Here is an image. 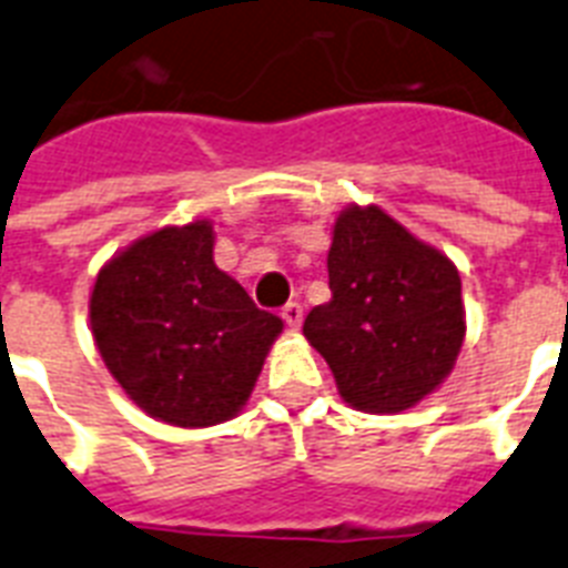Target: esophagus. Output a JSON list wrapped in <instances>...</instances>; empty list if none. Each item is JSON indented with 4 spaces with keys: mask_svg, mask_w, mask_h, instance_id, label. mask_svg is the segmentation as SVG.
I'll use <instances>...</instances> for the list:
<instances>
[{
    "mask_svg": "<svg viewBox=\"0 0 568 568\" xmlns=\"http://www.w3.org/2000/svg\"><path fill=\"white\" fill-rule=\"evenodd\" d=\"M280 315H283V321L292 326V329H297V326L303 324V306H300V303H285Z\"/></svg>",
    "mask_w": 568,
    "mask_h": 568,
    "instance_id": "34e87169",
    "label": "esophagus"
}]
</instances>
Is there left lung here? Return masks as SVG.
Wrapping results in <instances>:
<instances>
[{
	"label": "left lung",
	"mask_w": 568,
	"mask_h": 568,
	"mask_svg": "<svg viewBox=\"0 0 568 568\" xmlns=\"http://www.w3.org/2000/svg\"><path fill=\"white\" fill-rule=\"evenodd\" d=\"M329 303L303 335L358 412L417 405L455 367L464 344L458 268L379 206H347L332 227Z\"/></svg>",
	"instance_id": "8db88e82"
}]
</instances>
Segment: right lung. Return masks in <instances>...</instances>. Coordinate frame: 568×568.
I'll use <instances>...</instances> for the list:
<instances>
[{"label": "right lung", "mask_w": 568, "mask_h": 568, "mask_svg": "<svg viewBox=\"0 0 568 568\" xmlns=\"http://www.w3.org/2000/svg\"><path fill=\"white\" fill-rule=\"evenodd\" d=\"M212 244L206 219L156 230L116 253L92 285L101 358L124 394L169 426L236 417L283 332L212 262Z\"/></svg>", "instance_id": "add662e5"}]
</instances>
